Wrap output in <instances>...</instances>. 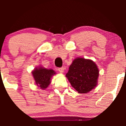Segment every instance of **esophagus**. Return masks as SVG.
Instances as JSON below:
<instances>
[{"instance_id":"obj_1","label":"esophagus","mask_w":126,"mask_h":126,"mask_svg":"<svg viewBox=\"0 0 126 126\" xmlns=\"http://www.w3.org/2000/svg\"><path fill=\"white\" fill-rule=\"evenodd\" d=\"M64 68H58V71H59V72H60V73H63V72H64Z\"/></svg>"}]
</instances>
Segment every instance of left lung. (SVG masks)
Masks as SVG:
<instances>
[{"mask_svg":"<svg viewBox=\"0 0 126 126\" xmlns=\"http://www.w3.org/2000/svg\"><path fill=\"white\" fill-rule=\"evenodd\" d=\"M99 75L97 66L93 60L77 57L72 61L66 77L79 93H88L97 85Z\"/></svg>","mask_w":126,"mask_h":126,"instance_id":"8db88e82","label":"left lung"}]
</instances>
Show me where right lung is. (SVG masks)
Here are the masks:
<instances>
[{
    "label": "right lung",
    "mask_w": 126,
    "mask_h": 126,
    "mask_svg": "<svg viewBox=\"0 0 126 126\" xmlns=\"http://www.w3.org/2000/svg\"><path fill=\"white\" fill-rule=\"evenodd\" d=\"M36 85L41 90H45L51 82V79L56 72L52 69H47L42 66L36 67L32 72Z\"/></svg>",
    "instance_id": "1"
}]
</instances>
